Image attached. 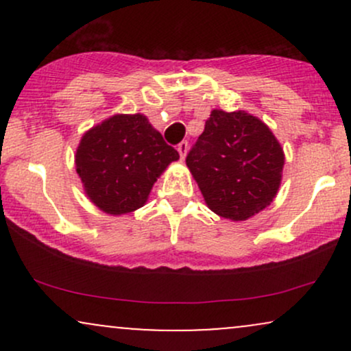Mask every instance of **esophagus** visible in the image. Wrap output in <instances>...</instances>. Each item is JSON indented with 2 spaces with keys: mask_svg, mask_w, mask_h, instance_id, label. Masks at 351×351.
Masks as SVG:
<instances>
[{
  "mask_svg": "<svg viewBox=\"0 0 351 351\" xmlns=\"http://www.w3.org/2000/svg\"><path fill=\"white\" fill-rule=\"evenodd\" d=\"M176 150H178V153H180V158L184 160V156H186V153H188V142H181Z\"/></svg>",
  "mask_w": 351,
  "mask_h": 351,
  "instance_id": "obj_1",
  "label": "esophagus"
}]
</instances>
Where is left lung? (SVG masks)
Listing matches in <instances>:
<instances>
[{
	"mask_svg": "<svg viewBox=\"0 0 351 351\" xmlns=\"http://www.w3.org/2000/svg\"><path fill=\"white\" fill-rule=\"evenodd\" d=\"M285 155L263 120L245 110H211L186 167L208 208L226 219L245 221L277 196Z\"/></svg>",
	"mask_w": 351,
	"mask_h": 351,
	"instance_id": "1",
	"label": "left lung"
}]
</instances>
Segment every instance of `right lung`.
Listing matches in <instances>:
<instances>
[{"mask_svg":"<svg viewBox=\"0 0 351 351\" xmlns=\"http://www.w3.org/2000/svg\"><path fill=\"white\" fill-rule=\"evenodd\" d=\"M178 160V152L143 114H115L82 135L75 171L90 203L122 216L142 208L155 181Z\"/></svg>","mask_w":351,"mask_h":351,"instance_id":"add662e5","label":"right lung"}]
</instances>
